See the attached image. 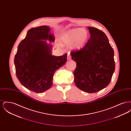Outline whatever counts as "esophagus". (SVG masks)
<instances>
[{
	"label": "esophagus",
	"instance_id": "1",
	"mask_svg": "<svg viewBox=\"0 0 131 131\" xmlns=\"http://www.w3.org/2000/svg\"><path fill=\"white\" fill-rule=\"evenodd\" d=\"M71 59V56L69 54H68V56H67V59L69 60H70Z\"/></svg>",
	"mask_w": 131,
	"mask_h": 131
}]
</instances>
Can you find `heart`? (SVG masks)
<instances>
[{
	"instance_id": "heart-1",
	"label": "heart",
	"mask_w": 131,
	"mask_h": 131,
	"mask_svg": "<svg viewBox=\"0 0 131 131\" xmlns=\"http://www.w3.org/2000/svg\"><path fill=\"white\" fill-rule=\"evenodd\" d=\"M87 31L84 28H75L63 33L60 41L63 44L70 46L73 50H80L87 42Z\"/></svg>"
}]
</instances>
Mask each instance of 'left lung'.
<instances>
[{"label":"left lung","mask_w":131,"mask_h":131,"mask_svg":"<svg viewBox=\"0 0 131 131\" xmlns=\"http://www.w3.org/2000/svg\"><path fill=\"white\" fill-rule=\"evenodd\" d=\"M90 37L78 51L70 52L77 63L74 73L77 87L88 93H96L106 87L115 70L114 51L105 33L87 27Z\"/></svg>","instance_id":"1"}]
</instances>
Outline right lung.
<instances>
[{
    "instance_id": "add662e5",
    "label": "right lung",
    "mask_w": 131,
    "mask_h": 131,
    "mask_svg": "<svg viewBox=\"0 0 131 131\" xmlns=\"http://www.w3.org/2000/svg\"><path fill=\"white\" fill-rule=\"evenodd\" d=\"M54 42L50 26L43 25L32 28L19 44L15 56L17 77L22 85L37 93H43L52 85L54 73L67 61V54L52 55Z\"/></svg>"
}]
</instances>
